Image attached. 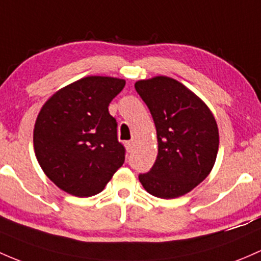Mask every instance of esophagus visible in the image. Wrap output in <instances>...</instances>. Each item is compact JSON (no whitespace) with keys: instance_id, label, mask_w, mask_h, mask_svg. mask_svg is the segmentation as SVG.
Here are the masks:
<instances>
[{"instance_id":"1","label":"esophagus","mask_w":261,"mask_h":261,"mask_svg":"<svg viewBox=\"0 0 261 261\" xmlns=\"http://www.w3.org/2000/svg\"><path fill=\"white\" fill-rule=\"evenodd\" d=\"M125 146H126V150H127V152H131L134 150V141H126Z\"/></svg>"}]
</instances>
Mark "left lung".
I'll return each mask as SVG.
<instances>
[{
	"label": "left lung",
	"mask_w": 261,
	"mask_h": 261,
	"mask_svg": "<svg viewBox=\"0 0 261 261\" xmlns=\"http://www.w3.org/2000/svg\"><path fill=\"white\" fill-rule=\"evenodd\" d=\"M149 108L158 134V158L139 180L145 190L161 199L185 195L210 174L219 149L213 114L182 84L158 76L135 84Z\"/></svg>",
	"instance_id": "obj_1"
}]
</instances>
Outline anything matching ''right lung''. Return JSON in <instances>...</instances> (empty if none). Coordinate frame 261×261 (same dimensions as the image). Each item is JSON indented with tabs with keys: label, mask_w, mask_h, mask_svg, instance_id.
<instances>
[{
	"label": "right lung",
	"mask_w": 261,
	"mask_h": 261,
	"mask_svg": "<svg viewBox=\"0 0 261 261\" xmlns=\"http://www.w3.org/2000/svg\"><path fill=\"white\" fill-rule=\"evenodd\" d=\"M125 80L89 76L46 101L34 130L35 153L61 190L79 197L101 193L125 161L109 105Z\"/></svg>",
	"instance_id": "1"
}]
</instances>
